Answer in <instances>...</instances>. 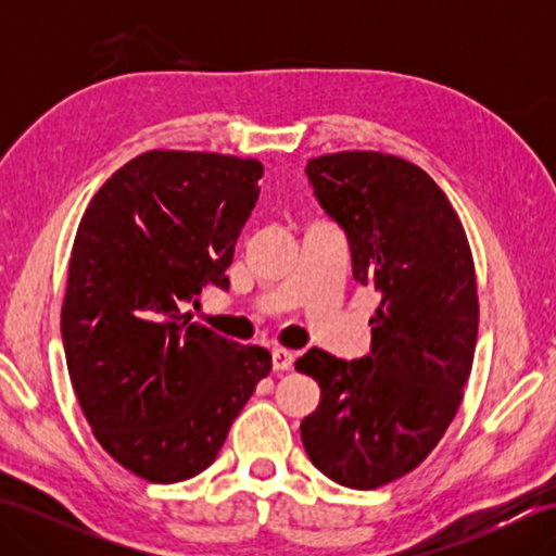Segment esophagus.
Segmentation results:
<instances>
[{"label": "esophagus", "mask_w": 556, "mask_h": 556, "mask_svg": "<svg viewBox=\"0 0 556 556\" xmlns=\"http://www.w3.org/2000/svg\"><path fill=\"white\" fill-rule=\"evenodd\" d=\"M271 368L285 372L293 368V353L285 351V349H275L271 351Z\"/></svg>", "instance_id": "34e87169"}]
</instances>
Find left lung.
Returning <instances> with one entry per match:
<instances>
[{
    "mask_svg": "<svg viewBox=\"0 0 556 556\" xmlns=\"http://www.w3.org/2000/svg\"><path fill=\"white\" fill-rule=\"evenodd\" d=\"M317 203L344 229L353 279L380 293L370 353L311 349L296 370L320 384L301 422L317 470L375 490L420 466L464 399L478 341V287L466 231L416 164L382 152H334L305 167Z\"/></svg>",
    "mask_w": 556,
    "mask_h": 556,
    "instance_id": "left-lung-1",
    "label": "left lung"
}]
</instances>
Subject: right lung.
<instances>
[{"instance_id": "add662e5", "label": "right lung", "mask_w": 556, "mask_h": 556, "mask_svg": "<svg viewBox=\"0 0 556 556\" xmlns=\"http://www.w3.org/2000/svg\"><path fill=\"white\" fill-rule=\"evenodd\" d=\"M263 164L150 150L116 169L83 215L68 263L62 341L92 432L150 482H181L217 458L269 375L243 346L184 313L227 267L257 203Z\"/></svg>"}]
</instances>
